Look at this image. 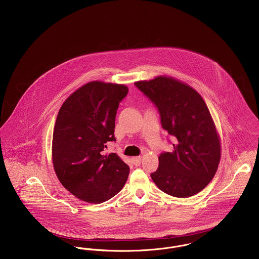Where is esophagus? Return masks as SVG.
I'll use <instances>...</instances> for the list:
<instances>
[{
	"instance_id": "34e87169",
	"label": "esophagus",
	"mask_w": 259,
	"mask_h": 259,
	"mask_svg": "<svg viewBox=\"0 0 259 259\" xmlns=\"http://www.w3.org/2000/svg\"><path fill=\"white\" fill-rule=\"evenodd\" d=\"M141 160H142V157L141 156H135V157H132V162L134 165L139 166L141 164Z\"/></svg>"
}]
</instances>
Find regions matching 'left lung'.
Returning a JSON list of instances; mask_svg holds the SVG:
<instances>
[{"label": "left lung", "instance_id": "1", "mask_svg": "<svg viewBox=\"0 0 259 259\" xmlns=\"http://www.w3.org/2000/svg\"><path fill=\"white\" fill-rule=\"evenodd\" d=\"M135 86L156 107L162 128L176 141L173 152L158 156L152 181L172 197L198 194L212 180L221 156L220 140L204 101L192 87L171 77L139 81Z\"/></svg>", "mask_w": 259, "mask_h": 259}]
</instances>
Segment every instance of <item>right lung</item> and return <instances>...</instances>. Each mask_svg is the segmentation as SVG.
I'll return each instance as SVG.
<instances>
[{"mask_svg": "<svg viewBox=\"0 0 259 259\" xmlns=\"http://www.w3.org/2000/svg\"><path fill=\"white\" fill-rule=\"evenodd\" d=\"M124 85L93 81L62 104L53 134V163L62 186L76 198L102 203L121 191L129 166L114 152L115 116L126 97Z\"/></svg>", "mask_w": 259, "mask_h": 259, "instance_id": "obj_1", "label": "right lung"}]
</instances>
